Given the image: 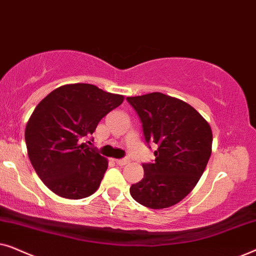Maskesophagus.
I'll return each mask as SVG.
<instances>
[{
	"label": "esophagus",
	"instance_id": "1",
	"mask_svg": "<svg viewBox=\"0 0 256 256\" xmlns=\"http://www.w3.org/2000/svg\"><path fill=\"white\" fill-rule=\"evenodd\" d=\"M115 163H116L118 166H126V164L129 163V158L128 157H124V158L115 160Z\"/></svg>",
	"mask_w": 256,
	"mask_h": 256
}]
</instances>
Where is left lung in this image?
Instances as JSON below:
<instances>
[{
  "mask_svg": "<svg viewBox=\"0 0 256 256\" xmlns=\"http://www.w3.org/2000/svg\"><path fill=\"white\" fill-rule=\"evenodd\" d=\"M138 113L146 143L157 144L155 160L143 163L144 176L130 194L149 208L180 202L198 183L211 156L212 130L205 118L184 101L155 92L128 96Z\"/></svg>",
  "mask_w": 256,
  "mask_h": 256,
  "instance_id": "obj_1",
  "label": "left lung"
}]
</instances>
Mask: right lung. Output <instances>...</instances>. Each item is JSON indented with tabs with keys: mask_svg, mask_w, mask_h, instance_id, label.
Instances as JSON below:
<instances>
[{
	"mask_svg": "<svg viewBox=\"0 0 256 256\" xmlns=\"http://www.w3.org/2000/svg\"><path fill=\"white\" fill-rule=\"evenodd\" d=\"M122 101V96L90 84H72L52 90L37 104L26 128L28 155L52 192L82 199L98 190L107 160L82 138L92 135L101 118Z\"/></svg>",
	"mask_w": 256,
	"mask_h": 256,
	"instance_id": "1",
	"label": "right lung"
}]
</instances>
